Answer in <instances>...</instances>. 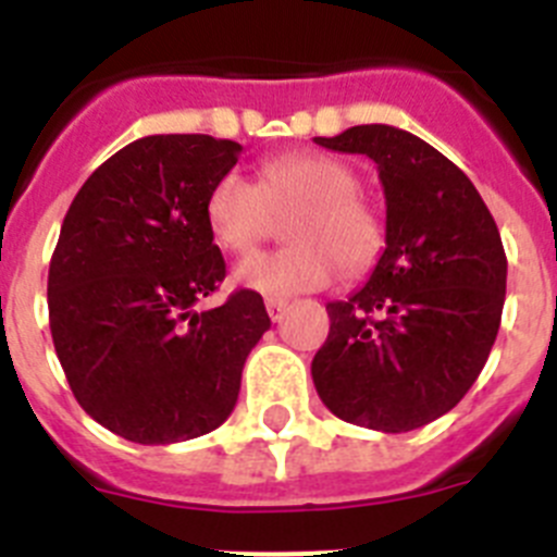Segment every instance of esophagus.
Wrapping results in <instances>:
<instances>
[{
	"label": "esophagus",
	"mask_w": 557,
	"mask_h": 557,
	"mask_svg": "<svg viewBox=\"0 0 557 557\" xmlns=\"http://www.w3.org/2000/svg\"><path fill=\"white\" fill-rule=\"evenodd\" d=\"M264 307H268V314H270V321H282L284 318V309H287V301H282V298H268L264 301Z\"/></svg>",
	"instance_id": "1"
}]
</instances>
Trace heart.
<instances>
[{
	"instance_id": "obj_1",
	"label": "heart",
	"mask_w": 557,
	"mask_h": 557,
	"mask_svg": "<svg viewBox=\"0 0 557 557\" xmlns=\"http://www.w3.org/2000/svg\"><path fill=\"white\" fill-rule=\"evenodd\" d=\"M357 191V175L343 161L287 152L264 161L256 184L239 172L220 175L206 195V228L220 248L243 256L273 234L275 218L293 213L289 248L256 253L234 270L236 287L287 298L326 287L339 264L346 273H362L376 262L385 231Z\"/></svg>"
}]
</instances>
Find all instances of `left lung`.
Segmentation results:
<instances>
[{"instance_id": "8db88e82", "label": "left lung", "mask_w": 557, "mask_h": 557, "mask_svg": "<svg viewBox=\"0 0 557 557\" xmlns=\"http://www.w3.org/2000/svg\"><path fill=\"white\" fill-rule=\"evenodd\" d=\"M314 141L376 164L387 220L366 287L326 304L312 382L348 424L418 430L469 393L494 346L508 282L499 228L466 172L412 133L357 125Z\"/></svg>"}]
</instances>
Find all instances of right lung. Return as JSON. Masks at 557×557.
Masks as SVG:
<instances>
[{
	"label": "right lung",
	"mask_w": 557,
	"mask_h": 557,
	"mask_svg": "<svg viewBox=\"0 0 557 557\" xmlns=\"http://www.w3.org/2000/svg\"><path fill=\"white\" fill-rule=\"evenodd\" d=\"M239 152L203 133L145 136L97 166L63 218L47 282L55 354L77 405L133 444L218 430L270 329L253 289L195 312L225 278L206 195Z\"/></svg>",
	"instance_id": "1"
}]
</instances>
